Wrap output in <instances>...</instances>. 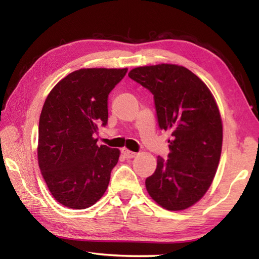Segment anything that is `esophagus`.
Instances as JSON below:
<instances>
[{
	"label": "esophagus",
	"instance_id": "34e87169",
	"mask_svg": "<svg viewBox=\"0 0 259 259\" xmlns=\"http://www.w3.org/2000/svg\"><path fill=\"white\" fill-rule=\"evenodd\" d=\"M122 154H123V156L126 157V159H133V157L136 156V153L129 151L128 148H122Z\"/></svg>",
	"mask_w": 259,
	"mask_h": 259
}]
</instances>
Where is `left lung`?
<instances>
[{
	"instance_id": "obj_1",
	"label": "left lung",
	"mask_w": 259,
	"mask_h": 259,
	"mask_svg": "<svg viewBox=\"0 0 259 259\" xmlns=\"http://www.w3.org/2000/svg\"><path fill=\"white\" fill-rule=\"evenodd\" d=\"M154 96L161 130L170 131L168 160L157 157L146 190L162 208L178 211L198 202L211 185L221 159L223 124L212 94L186 67L159 64L131 69Z\"/></svg>"
}]
</instances>
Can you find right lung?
Masks as SVG:
<instances>
[{
	"label": "right lung",
	"mask_w": 259,
	"mask_h": 259,
	"mask_svg": "<svg viewBox=\"0 0 259 259\" xmlns=\"http://www.w3.org/2000/svg\"><path fill=\"white\" fill-rule=\"evenodd\" d=\"M128 68H81L60 80L43 105L38 166L52 196L72 209L95 204L106 192L120 151L97 145L107 124V98Z\"/></svg>",
	"instance_id": "right-lung-1"
}]
</instances>
